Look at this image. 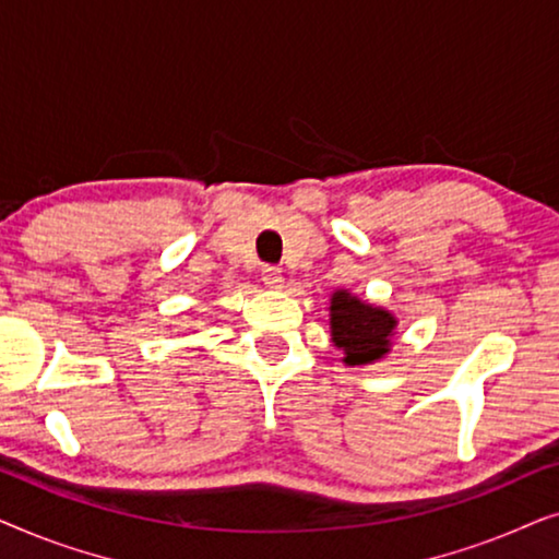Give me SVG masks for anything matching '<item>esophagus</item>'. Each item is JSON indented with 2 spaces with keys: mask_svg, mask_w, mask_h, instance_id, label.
<instances>
[{
  "mask_svg": "<svg viewBox=\"0 0 559 559\" xmlns=\"http://www.w3.org/2000/svg\"><path fill=\"white\" fill-rule=\"evenodd\" d=\"M262 280H264V285L272 287V289H280L282 282H285V277H282L280 266H264V270H262Z\"/></svg>",
  "mask_w": 559,
  "mask_h": 559,
  "instance_id": "obj_1",
  "label": "esophagus"
}]
</instances>
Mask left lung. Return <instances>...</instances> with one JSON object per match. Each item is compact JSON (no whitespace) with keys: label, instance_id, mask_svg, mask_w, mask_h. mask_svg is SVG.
<instances>
[{"label":"left lung","instance_id":"obj_1","mask_svg":"<svg viewBox=\"0 0 559 559\" xmlns=\"http://www.w3.org/2000/svg\"><path fill=\"white\" fill-rule=\"evenodd\" d=\"M396 318L384 308L358 300L348 289L331 297V338L343 350V364L364 366L384 358L392 348Z\"/></svg>","mask_w":559,"mask_h":559}]
</instances>
